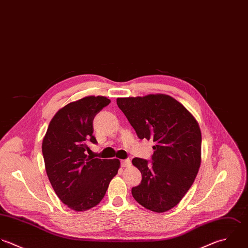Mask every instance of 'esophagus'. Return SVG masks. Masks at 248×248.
<instances>
[{
  "instance_id": "1",
  "label": "esophagus",
  "mask_w": 248,
  "mask_h": 248,
  "mask_svg": "<svg viewBox=\"0 0 248 248\" xmlns=\"http://www.w3.org/2000/svg\"><path fill=\"white\" fill-rule=\"evenodd\" d=\"M121 166L122 167H129V166H131V161L129 159L122 160L121 161Z\"/></svg>"
}]
</instances>
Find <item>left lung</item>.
<instances>
[{
	"mask_svg": "<svg viewBox=\"0 0 248 248\" xmlns=\"http://www.w3.org/2000/svg\"><path fill=\"white\" fill-rule=\"evenodd\" d=\"M117 106L139 139L152 140L153 162L135 158L141 183L132 188L144 208L165 213L175 207L193 184L201 165V131L194 116L166 94L117 98Z\"/></svg>",
	"mask_w": 248,
	"mask_h": 248,
	"instance_id": "left-lung-1",
	"label": "left lung"
}]
</instances>
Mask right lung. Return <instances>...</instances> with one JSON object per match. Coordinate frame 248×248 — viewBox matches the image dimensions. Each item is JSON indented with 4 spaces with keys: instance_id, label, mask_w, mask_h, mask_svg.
I'll list each match as a JSON object with an SVG mask.
<instances>
[{
    "instance_id": "add662e5",
    "label": "right lung",
    "mask_w": 248,
    "mask_h": 248,
    "mask_svg": "<svg viewBox=\"0 0 248 248\" xmlns=\"http://www.w3.org/2000/svg\"><path fill=\"white\" fill-rule=\"evenodd\" d=\"M110 100L86 96L58 110L42 141V154L49 181L58 197L69 209L87 211L100 203L111 179L117 174V159H93L86 155L95 115Z\"/></svg>"
}]
</instances>
